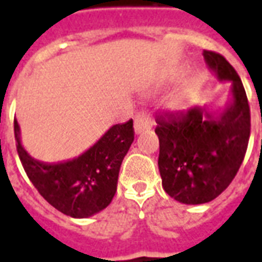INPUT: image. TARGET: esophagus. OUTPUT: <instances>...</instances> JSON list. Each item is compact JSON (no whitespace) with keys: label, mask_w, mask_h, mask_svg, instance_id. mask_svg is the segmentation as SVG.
<instances>
[{"label":"esophagus","mask_w":262,"mask_h":262,"mask_svg":"<svg viewBox=\"0 0 262 262\" xmlns=\"http://www.w3.org/2000/svg\"><path fill=\"white\" fill-rule=\"evenodd\" d=\"M152 126V119L146 112H139L135 118V133L140 135L141 132L148 130Z\"/></svg>","instance_id":"obj_1"}]
</instances>
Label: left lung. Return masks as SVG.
<instances>
[{
    "instance_id": "1",
    "label": "left lung",
    "mask_w": 262,
    "mask_h": 262,
    "mask_svg": "<svg viewBox=\"0 0 262 262\" xmlns=\"http://www.w3.org/2000/svg\"><path fill=\"white\" fill-rule=\"evenodd\" d=\"M207 67L220 82H229V104L222 112L190 106L157 119L162 187L182 204H204L230 185L245 158L250 137V108L245 87L222 55L204 51Z\"/></svg>"
}]
</instances>
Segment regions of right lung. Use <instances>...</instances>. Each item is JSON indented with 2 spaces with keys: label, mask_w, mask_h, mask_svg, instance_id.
<instances>
[{
  "label": "right lung",
  "mask_w": 262,
  "mask_h": 262,
  "mask_svg": "<svg viewBox=\"0 0 262 262\" xmlns=\"http://www.w3.org/2000/svg\"><path fill=\"white\" fill-rule=\"evenodd\" d=\"M16 148L29 179L50 204L72 218H90L114 199L122 161L135 140L133 121L111 126L89 150L61 162H42L23 147L15 121Z\"/></svg>",
  "instance_id": "right-lung-1"
}]
</instances>
